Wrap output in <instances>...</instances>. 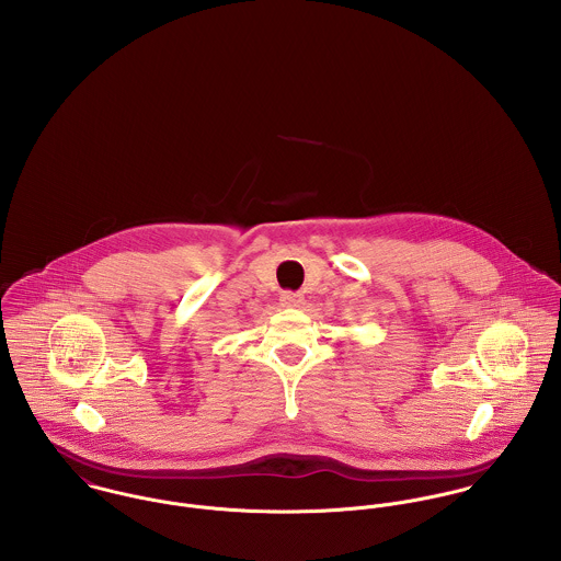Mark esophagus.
Returning a JSON list of instances; mask_svg holds the SVG:
<instances>
[{
  "instance_id": "1",
  "label": "esophagus",
  "mask_w": 561,
  "mask_h": 561,
  "mask_svg": "<svg viewBox=\"0 0 561 561\" xmlns=\"http://www.w3.org/2000/svg\"><path fill=\"white\" fill-rule=\"evenodd\" d=\"M302 302H305L302 294H296V291H285L280 296V305L289 307V309H298V307H302Z\"/></svg>"
}]
</instances>
